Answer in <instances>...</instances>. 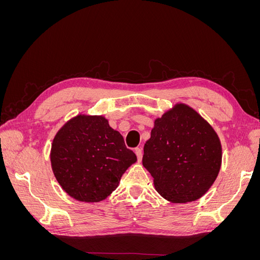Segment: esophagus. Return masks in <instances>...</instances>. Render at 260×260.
Wrapping results in <instances>:
<instances>
[{"mask_svg": "<svg viewBox=\"0 0 260 260\" xmlns=\"http://www.w3.org/2000/svg\"><path fill=\"white\" fill-rule=\"evenodd\" d=\"M135 152H136V154H137V157H138V160H139V161H141V160H142V156H143V152H142V148H140V147H137V148L135 149Z\"/></svg>", "mask_w": 260, "mask_h": 260, "instance_id": "34e87169", "label": "esophagus"}]
</instances>
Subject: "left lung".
Masks as SVG:
<instances>
[{
  "label": "left lung",
  "instance_id": "left-lung-1",
  "mask_svg": "<svg viewBox=\"0 0 260 260\" xmlns=\"http://www.w3.org/2000/svg\"><path fill=\"white\" fill-rule=\"evenodd\" d=\"M142 162L164 199L193 202L215 182L221 166V144L201 115L177 104L155 120Z\"/></svg>",
  "mask_w": 260,
  "mask_h": 260
}]
</instances>
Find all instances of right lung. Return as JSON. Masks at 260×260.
Segmentation results:
<instances>
[{"mask_svg":"<svg viewBox=\"0 0 260 260\" xmlns=\"http://www.w3.org/2000/svg\"><path fill=\"white\" fill-rule=\"evenodd\" d=\"M136 161L122 136L102 116H77L53 140L54 176L66 193L80 202L105 200Z\"/></svg>","mask_w":260,"mask_h":260,"instance_id":"add662e5","label":"right lung"}]
</instances>
